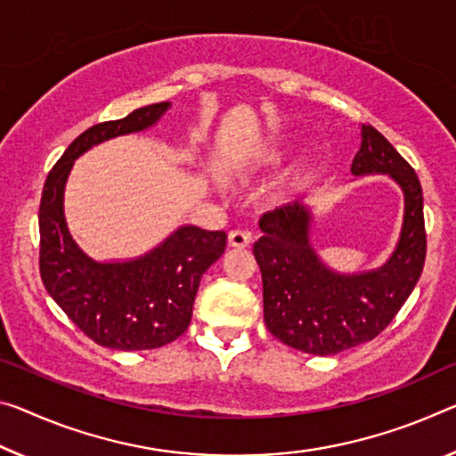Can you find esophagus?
<instances>
[{"label":"esophagus","mask_w":456,"mask_h":456,"mask_svg":"<svg viewBox=\"0 0 456 456\" xmlns=\"http://www.w3.org/2000/svg\"><path fill=\"white\" fill-rule=\"evenodd\" d=\"M251 241V233L243 229H233L229 231V245L231 248H248Z\"/></svg>","instance_id":"esophagus-1"}]
</instances>
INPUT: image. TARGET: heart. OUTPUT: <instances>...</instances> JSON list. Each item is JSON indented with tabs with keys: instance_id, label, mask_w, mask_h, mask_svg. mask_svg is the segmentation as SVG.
Masks as SVG:
<instances>
[{
	"instance_id": "heart-1",
	"label": "heart",
	"mask_w": 456,
	"mask_h": 456,
	"mask_svg": "<svg viewBox=\"0 0 456 456\" xmlns=\"http://www.w3.org/2000/svg\"><path fill=\"white\" fill-rule=\"evenodd\" d=\"M276 158H278L276 154H272V156H270V160H276Z\"/></svg>"
}]
</instances>
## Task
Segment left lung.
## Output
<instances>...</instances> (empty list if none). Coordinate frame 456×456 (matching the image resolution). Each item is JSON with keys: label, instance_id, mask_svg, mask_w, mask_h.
<instances>
[{"label": "left lung", "instance_id": "left-lung-1", "mask_svg": "<svg viewBox=\"0 0 456 456\" xmlns=\"http://www.w3.org/2000/svg\"><path fill=\"white\" fill-rule=\"evenodd\" d=\"M355 176L389 175L403 192V223L392 257L378 270L338 273L310 245V211L302 202L259 219L254 256L264 281L267 330L292 349L335 355L371 341L414 290L426 259L422 186L411 166L373 126H361Z\"/></svg>", "mask_w": 456, "mask_h": 456}]
</instances>
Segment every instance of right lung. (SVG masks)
Masks as SVG:
<instances>
[{
  "instance_id": "obj_1",
  "label": "right lung",
  "mask_w": 456,
  "mask_h": 456,
  "mask_svg": "<svg viewBox=\"0 0 456 456\" xmlns=\"http://www.w3.org/2000/svg\"><path fill=\"white\" fill-rule=\"evenodd\" d=\"M170 103L140 107L124 119L86 129L48 172L42 189L40 276L64 314L101 346L118 351L158 349L189 329L202 273L223 256L225 231L183 225L146 256L97 262L78 248L64 221V184L86 150L111 137L143 132Z\"/></svg>"
}]
</instances>
